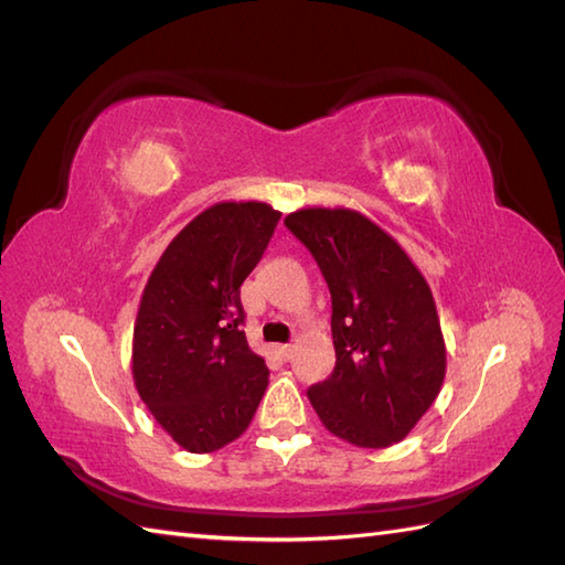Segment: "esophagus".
<instances>
[{
    "label": "esophagus",
    "mask_w": 565,
    "mask_h": 565,
    "mask_svg": "<svg viewBox=\"0 0 565 565\" xmlns=\"http://www.w3.org/2000/svg\"><path fill=\"white\" fill-rule=\"evenodd\" d=\"M279 354H281L284 359H291V356H294V344H281V347H279Z\"/></svg>",
    "instance_id": "esophagus-1"
}]
</instances>
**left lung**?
<instances>
[{
  "label": "left lung",
  "instance_id": "obj_1",
  "mask_svg": "<svg viewBox=\"0 0 565 565\" xmlns=\"http://www.w3.org/2000/svg\"><path fill=\"white\" fill-rule=\"evenodd\" d=\"M284 223L316 257L332 296L334 371L308 388V401L334 437L393 447L437 401L447 374L429 284L364 213L308 206Z\"/></svg>",
  "mask_w": 565,
  "mask_h": 565
}]
</instances>
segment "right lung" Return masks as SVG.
I'll return each mask as SVG.
<instances>
[{"instance_id":"obj_1","label":"right lung","mask_w":565,"mask_h":565,"mask_svg":"<svg viewBox=\"0 0 565 565\" xmlns=\"http://www.w3.org/2000/svg\"><path fill=\"white\" fill-rule=\"evenodd\" d=\"M281 213L221 201L177 233L142 289L134 381L179 447L211 454L249 427L269 383L243 332L239 286L257 267Z\"/></svg>"}]
</instances>
